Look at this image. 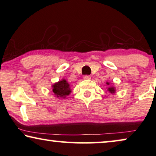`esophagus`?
Wrapping results in <instances>:
<instances>
[{
    "label": "esophagus",
    "mask_w": 156,
    "mask_h": 156,
    "mask_svg": "<svg viewBox=\"0 0 156 156\" xmlns=\"http://www.w3.org/2000/svg\"><path fill=\"white\" fill-rule=\"evenodd\" d=\"M83 78H84L85 80H90V79H91V77H90V76L85 75V76H84V77H83Z\"/></svg>",
    "instance_id": "1"
}]
</instances>
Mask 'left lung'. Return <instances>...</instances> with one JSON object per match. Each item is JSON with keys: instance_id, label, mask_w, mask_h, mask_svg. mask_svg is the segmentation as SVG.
Returning <instances> with one entry per match:
<instances>
[{"instance_id": "obj_1", "label": "left lung", "mask_w": 156, "mask_h": 156, "mask_svg": "<svg viewBox=\"0 0 156 156\" xmlns=\"http://www.w3.org/2000/svg\"><path fill=\"white\" fill-rule=\"evenodd\" d=\"M107 85H109L108 83H107ZM108 91L110 92L111 94H113V93H115V88L113 87H110L109 88H108Z\"/></svg>"}]
</instances>
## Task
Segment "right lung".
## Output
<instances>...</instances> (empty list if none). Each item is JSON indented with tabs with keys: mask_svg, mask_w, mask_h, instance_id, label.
Returning a JSON list of instances; mask_svg holds the SVG:
<instances>
[{
	"mask_svg": "<svg viewBox=\"0 0 156 156\" xmlns=\"http://www.w3.org/2000/svg\"><path fill=\"white\" fill-rule=\"evenodd\" d=\"M52 92L57 97H63L65 98L66 95H69L71 92L69 84L66 82V80H62L61 81L55 83L52 85Z\"/></svg>",
	"mask_w": 156,
	"mask_h": 156,
	"instance_id": "obj_1",
	"label": "right lung"
}]
</instances>
